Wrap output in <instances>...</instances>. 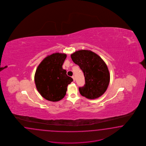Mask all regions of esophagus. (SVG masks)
I'll return each instance as SVG.
<instances>
[{
    "instance_id": "34e87169",
    "label": "esophagus",
    "mask_w": 146,
    "mask_h": 146,
    "mask_svg": "<svg viewBox=\"0 0 146 146\" xmlns=\"http://www.w3.org/2000/svg\"><path fill=\"white\" fill-rule=\"evenodd\" d=\"M72 78L73 79V81L74 82V81H75V77H74V76H72Z\"/></svg>"
}]
</instances>
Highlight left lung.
I'll list each match as a JSON object with an SVG mask.
<instances>
[{"label":"left lung","mask_w":146,"mask_h":146,"mask_svg":"<svg viewBox=\"0 0 146 146\" xmlns=\"http://www.w3.org/2000/svg\"><path fill=\"white\" fill-rule=\"evenodd\" d=\"M71 58L84 74L85 84L79 88L80 94L89 99L102 96L110 82V74L105 62L97 54L85 50L72 54Z\"/></svg>","instance_id":"8db88e82"}]
</instances>
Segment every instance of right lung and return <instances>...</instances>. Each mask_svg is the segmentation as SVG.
<instances>
[{
    "label": "right lung",
    "mask_w": 146,
    "mask_h": 146,
    "mask_svg": "<svg viewBox=\"0 0 146 146\" xmlns=\"http://www.w3.org/2000/svg\"><path fill=\"white\" fill-rule=\"evenodd\" d=\"M66 58V54L53 53L45 58L36 71V88L42 97L50 101L57 102L63 98L68 84L73 81L62 67Z\"/></svg>",
    "instance_id": "add662e5"
}]
</instances>
